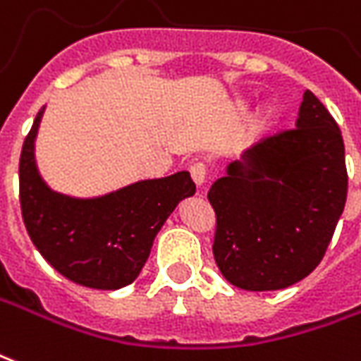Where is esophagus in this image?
I'll return each mask as SVG.
<instances>
[{"label": "esophagus", "mask_w": 361, "mask_h": 361, "mask_svg": "<svg viewBox=\"0 0 361 361\" xmlns=\"http://www.w3.org/2000/svg\"><path fill=\"white\" fill-rule=\"evenodd\" d=\"M189 172H191V178H193L195 185H197V188H202L204 181H207V166H204L202 162H195L193 166L189 168Z\"/></svg>", "instance_id": "1"}]
</instances>
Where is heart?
<instances>
[{
    "label": "heart",
    "instance_id": "1",
    "mask_svg": "<svg viewBox=\"0 0 361 361\" xmlns=\"http://www.w3.org/2000/svg\"><path fill=\"white\" fill-rule=\"evenodd\" d=\"M279 114H281L279 103L274 101V99H269V101L264 103L262 109H260V122H264V124H274L279 118Z\"/></svg>",
    "mask_w": 361,
    "mask_h": 361
}]
</instances>
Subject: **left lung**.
Masks as SVG:
<instances>
[{"label":"left lung","mask_w":361,"mask_h":361,"mask_svg":"<svg viewBox=\"0 0 361 361\" xmlns=\"http://www.w3.org/2000/svg\"><path fill=\"white\" fill-rule=\"evenodd\" d=\"M348 176L337 122L306 90L296 128L247 149L212 183V252L245 290H277L322 262L344 210Z\"/></svg>","instance_id":"1"}]
</instances>
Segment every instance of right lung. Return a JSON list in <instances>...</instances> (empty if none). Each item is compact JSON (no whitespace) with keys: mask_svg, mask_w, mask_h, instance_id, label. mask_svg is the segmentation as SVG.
<instances>
[{"mask_svg":"<svg viewBox=\"0 0 361 361\" xmlns=\"http://www.w3.org/2000/svg\"><path fill=\"white\" fill-rule=\"evenodd\" d=\"M44 111L42 106L24 140L18 164L26 231L39 255L66 279L90 289H122L140 276L173 208L195 195L193 180L189 172H176L90 199L53 191L34 153Z\"/></svg>","mask_w":361,"mask_h":361,"instance_id":"right-lung-1","label":"right lung"}]
</instances>
